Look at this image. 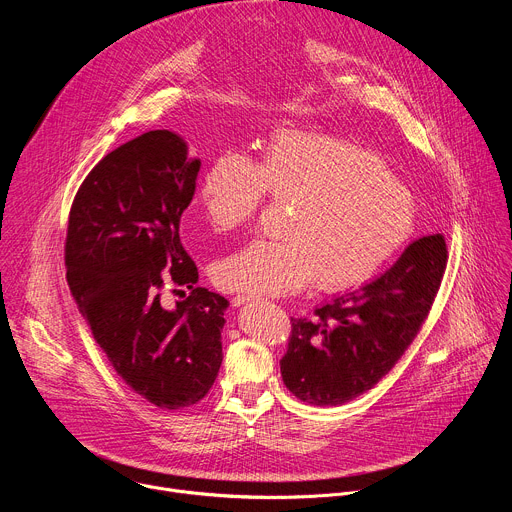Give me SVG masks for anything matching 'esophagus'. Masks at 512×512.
Instances as JSON below:
<instances>
[{
    "label": "esophagus",
    "instance_id": "obj_1",
    "mask_svg": "<svg viewBox=\"0 0 512 512\" xmlns=\"http://www.w3.org/2000/svg\"><path fill=\"white\" fill-rule=\"evenodd\" d=\"M255 300H259V298H257V296H251V294H239V296L233 298V306L239 308V306L249 304V302H255Z\"/></svg>",
    "mask_w": 512,
    "mask_h": 512
}]
</instances>
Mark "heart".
Wrapping results in <instances>:
<instances>
[{
	"mask_svg": "<svg viewBox=\"0 0 512 512\" xmlns=\"http://www.w3.org/2000/svg\"><path fill=\"white\" fill-rule=\"evenodd\" d=\"M265 192L289 202L279 233L218 259V287L285 296L312 281L340 291L371 279L409 239L415 202L409 190L358 145L322 133L277 131L257 164L227 150L206 168L200 204L223 233L247 227Z\"/></svg>",
	"mask_w": 512,
	"mask_h": 512,
	"instance_id": "heart-1",
	"label": "heart"
}]
</instances>
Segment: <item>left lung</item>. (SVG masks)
Returning a JSON list of instances; mask_svg holds the SVG:
<instances>
[{
    "label": "left lung",
    "instance_id": "1",
    "mask_svg": "<svg viewBox=\"0 0 512 512\" xmlns=\"http://www.w3.org/2000/svg\"><path fill=\"white\" fill-rule=\"evenodd\" d=\"M446 239L413 241L379 277L291 318L281 358L285 387L310 405H342L373 389L405 354L440 289Z\"/></svg>",
    "mask_w": 512,
    "mask_h": 512
}]
</instances>
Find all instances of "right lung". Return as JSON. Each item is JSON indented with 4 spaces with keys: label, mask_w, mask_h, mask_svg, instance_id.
I'll list each match as a JSON object with an SVG mask.
<instances>
[{
    "label": "right lung",
    "mask_w": 512,
    "mask_h": 512,
    "mask_svg": "<svg viewBox=\"0 0 512 512\" xmlns=\"http://www.w3.org/2000/svg\"><path fill=\"white\" fill-rule=\"evenodd\" d=\"M198 170L178 133L148 131L89 172L68 216L72 296L115 373L162 409L198 403L223 362L229 302L194 287L198 269L180 243ZM166 282L188 286L191 296L166 309Z\"/></svg>",
    "instance_id": "obj_1"
}]
</instances>
